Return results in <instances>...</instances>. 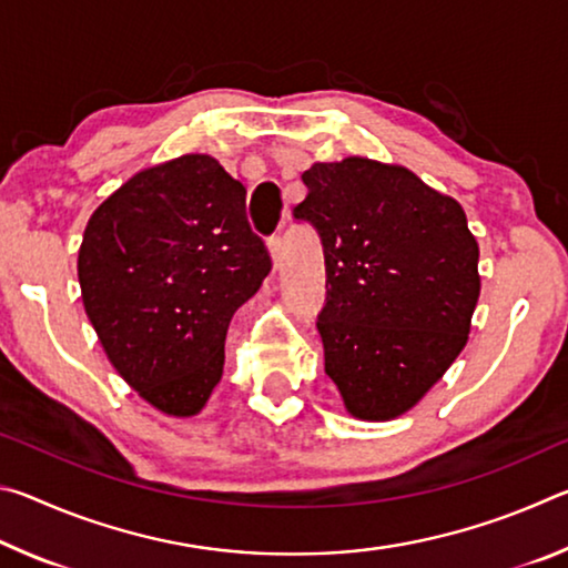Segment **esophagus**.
<instances>
[{
	"label": "esophagus",
	"mask_w": 568,
	"mask_h": 568,
	"mask_svg": "<svg viewBox=\"0 0 568 568\" xmlns=\"http://www.w3.org/2000/svg\"><path fill=\"white\" fill-rule=\"evenodd\" d=\"M267 250H271V257H273V265L277 267L281 265V257H283V240H281V235H271L267 237Z\"/></svg>",
	"instance_id": "1"
}]
</instances>
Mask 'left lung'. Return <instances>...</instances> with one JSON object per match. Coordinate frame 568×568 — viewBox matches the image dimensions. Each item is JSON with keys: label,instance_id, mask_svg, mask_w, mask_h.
<instances>
[{"label": "left lung", "instance_id": "left-lung-1", "mask_svg": "<svg viewBox=\"0 0 568 568\" xmlns=\"http://www.w3.org/2000/svg\"><path fill=\"white\" fill-rule=\"evenodd\" d=\"M297 223L321 237L325 373L345 408L388 420L464 351L480 293L478 243L454 197L376 160L315 162Z\"/></svg>", "mask_w": 568, "mask_h": 568}]
</instances>
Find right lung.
<instances>
[{
    "label": "right lung",
    "instance_id": "add662e5",
    "mask_svg": "<svg viewBox=\"0 0 568 568\" xmlns=\"http://www.w3.org/2000/svg\"><path fill=\"white\" fill-rule=\"evenodd\" d=\"M243 182L210 155L142 170L94 210L77 275L120 376L168 416H195L220 383L233 313L271 273Z\"/></svg>",
    "mask_w": 568,
    "mask_h": 568
}]
</instances>
